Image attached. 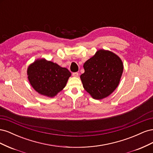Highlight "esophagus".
I'll return each mask as SVG.
<instances>
[{"label":"esophagus","instance_id":"obj_1","mask_svg":"<svg viewBox=\"0 0 153 153\" xmlns=\"http://www.w3.org/2000/svg\"><path fill=\"white\" fill-rule=\"evenodd\" d=\"M72 75H73V76H75V77H78V73H77V72L73 73H72Z\"/></svg>","mask_w":153,"mask_h":153}]
</instances>
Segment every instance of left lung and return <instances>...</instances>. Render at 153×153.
I'll use <instances>...</instances> for the list:
<instances>
[{"mask_svg": "<svg viewBox=\"0 0 153 153\" xmlns=\"http://www.w3.org/2000/svg\"><path fill=\"white\" fill-rule=\"evenodd\" d=\"M83 87L95 100H102L118 86L123 72L121 59L108 50H100L84 64Z\"/></svg>", "mask_w": 153, "mask_h": 153, "instance_id": "8db88e82", "label": "left lung"}]
</instances>
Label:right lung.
I'll list each match as a JSON object with an SVG mask.
<instances>
[{"label": "right lung", "mask_w": 153, "mask_h": 153, "mask_svg": "<svg viewBox=\"0 0 153 153\" xmlns=\"http://www.w3.org/2000/svg\"><path fill=\"white\" fill-rule=\"evenodd\" d=\"M71 75L67 68L45 59L36 60L27 69L32 87L39 94L50 98L56 96L65 87Z\"/></svg>", "instance_id": "add662e5"}]
</instances>
